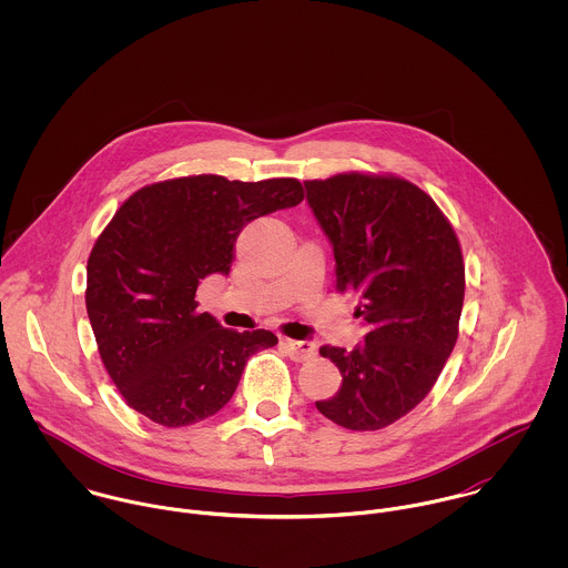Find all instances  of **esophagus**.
Wrapping results in <instances>:
<instances>
[{"label": "esophagus", "instance_id": "1", "mask_svg": "<svg viewBox=\"0 0 568 568\" xmlns=\"http://www.w3.org/2000/svg\"><path fill=\"white\" fill-rule=\"evenodd\" d=\"M284 347L288 349L291 358H293V361H300V363L311 361V358L317 354V347H315V343H311V341H293V338H284Z\"/></svg>", "mask_w": 568, "mask_h": 568}]
</instances>
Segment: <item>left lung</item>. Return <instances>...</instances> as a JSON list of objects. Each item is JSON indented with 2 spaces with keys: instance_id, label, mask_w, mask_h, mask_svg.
Instances as JSON below:
<instances>
[{
  "instance_id": "8db88e82",
  "label": "left lung",
  "mask_w": 568,
  "mask_h": 568,
  "mask_svg": "<svg viewBox=\"0 0 568 568\" xmlns=\"http://www.w3.org/2000/svg\"><path fill=\"white\" fill-rule=\"evenodd\" d=\"M304 185L332 243L336 291L358 297L354 315L369 325L354 349H320L343 383L315 405L343 428L378 430L428 396L457 343L462 246L435 201L400 176L343 172Z\"/></svg>"
}]
</instances>
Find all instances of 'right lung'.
Masks as SVG:
<instances>
[{
	"mask_svg": "<svg viewBox=\"0 0 568 568\" xmlns=\"http://www.w3.org/2000/svg\"><path fill=\"white\" fill-rule=\"evenodd\" d=\"M304 199L297 179H168L131 194L87 260V315L126 405L168 428L227 405L268 329L236 332L199 313L196 288L227 275L244 225Z\"/></svg>",
	"mask_w": 568,
	"mask_h": 568,
	"instance_id": "1",
	"label": "right lung"
}]
</instances>
